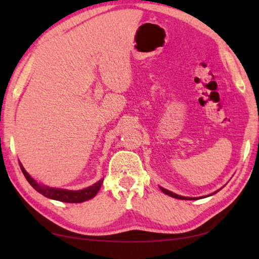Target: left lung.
Wrapping results in <instances>:
<instances>
[{"label": "left lung", "mask_w": 259, "mask_h": 259, "mask_svg": "<svg viewBox=\"0 0 259 259\" xmlns=\"http://www.w3.org/2000/svg\"><path fill=\"white\" fill-rule=\"evenodd\" d=\"M160 190L164 193V194H166V195H169V196H172V198H175V199H181V200H198V199H203V198H208V196H210V195H213L214 193H217L218 191H216V192H213V193H211V194H209V195H204V196H199V198H188V196H182V195H178V194H176V193H172V192H170V191H168V190H165V188H163V187H161L160 186Z\"/></svg>", "instance_id": "8db88e82"}]
</instances>
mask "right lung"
<instances>
[{
	"instance_id": "add662e5",
	"label": "right lung",
	"mask_w": 259,
	"mask_h": 259,
	"mask_svg": "<svg viewBox=\"0 0 259 259\" xmlns=\"http://www.w3.org/2000/svg\"><path fill=\"white\" fill-rule=\"evenodd\" d=\"M21 171H23L24 176L27 179V182L35 188L38 193H41L42 195H45L46 198H49L52 200L61 201V202H67V203H80L84 202L90 199H93L96 196V194L99 192L100 187L103 185L104 178L100 179L97 183H95L94 185H91L87 188H83V190L78 191H71V190H64V188H56V187H49L46 185H42V184L37 183L35 179L30 176V175L26 171L23 164L20 163Z\"/></svg>"
}]
</instances>
